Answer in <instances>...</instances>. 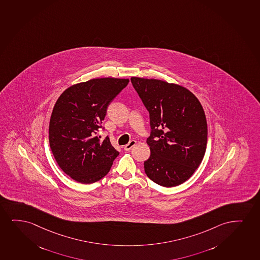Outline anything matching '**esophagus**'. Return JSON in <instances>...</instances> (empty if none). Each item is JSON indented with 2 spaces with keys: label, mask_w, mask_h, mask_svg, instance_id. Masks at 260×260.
Listing matches in <instances>:
<instances>
[{
  "label": "esophagus",
  "mask_w": 260,
  "mask_h": 260,
  "mask_svg": "<svg viewBox=\"0 0 260 260\" xmlns=\"http://www.w3.org/2000/svg\"><path fill=\"white\" fill-rule=\"evenodd\" d=\"M136 144H137V141H136V140H132V141L128 143V145H125V151H129V150H131V149H132L133 146H135Z\"/></svg>",
  "instance_id": "esophagus-1"
}]
</instances>
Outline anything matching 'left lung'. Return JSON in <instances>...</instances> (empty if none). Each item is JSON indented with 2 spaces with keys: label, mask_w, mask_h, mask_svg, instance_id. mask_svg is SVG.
Here are the masks:
<instances>
[{
  "label": "left lung",
  "mask_w": 260,
  "mask_h": 260,
  "mask_svg": "<svg viewBox=\"0 0 260 260\" xmlns=\"http://www.w3.org/2000/svg\"><path fill=\"white\" fill-rule=\"evenodd\" d=\"M149 112L151 155L146 176L163 187L180 185L202 161L207 144L206 115L199 100L181 85L157 79L131 78Z\"/></svg>",
  "instance_id": "1"
}]
</instances>
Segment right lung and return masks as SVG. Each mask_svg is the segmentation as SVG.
<instances>
[{
  "label": "right lung",
  "mask_w": 260,
  "mask_h": 260,
  "mask_svg": "<svg viewBox=\"0 0 260 260\" xmlns=\"http://www.w3.org/2000/svg\"><path fill=\"white\" fill-rule=\"evenodd\" d=\"M128 79H91L66 89L54 105L49 144L62 171L81 183H93L111 169L119 152L108 137H98L107 109Z\"/></svg>",
  "instance_id": "right-lung-1"
}]
</instances>
